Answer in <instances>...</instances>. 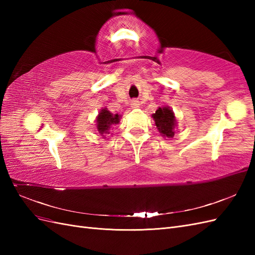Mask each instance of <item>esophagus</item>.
<instances>
[{"label": "esophagus", "instance_id": "obj_1", "mask_svg": "<svg viewBox=\"0 0 255 255\" xmlns=\"http://www.w3.org/2000/svg\"><path fill=\"white\" fill-rule=\"evenodd\" d=\"M130 105H132L133 109H137V107H139V101L134 100V101H132V103H130Z\"/></svg>", "mask_w": 255, "mask_h": 255}]
</instances>
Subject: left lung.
I'll use <instances>...</instances> for the list:
<instances>
[{
	"instance_id": "8db88e82",
	"label": "left lung",
	"mask_w": 255,
	"mask_h": 255,
	"mask_svg": "<svg viewBox=\"0 0 255 255\" xmlns=\"http://www.w3.org/2000/svg\"><path fill=\"white\" fill-rule=\"evenodd\" d=\"M152 118L161 136L165 138H173L177 122L175 115L170 107H158L156 112L152 114Z\"/></svg>"
}]
</instances>
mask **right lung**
I'll return each mask as SVG.
<instances>
[{
    "instance_id": "right-lung-1",
    "label": "right lung",
    "mask_w": 255,
    "mask_h": 255,
    "mask_svg": "<svg viewBox=\"0 0 255 255\" xmlns=\"http://www.w3.org/2000/svg\"><path fill=\"white\" fill-rule=\"evenodd\" d=\"M120 119H121V115L119 114L114 115L107 110V107H102L96 118L98 132L101 134V136L106 138L105 134H110L113 126L118 125L120 122Z\"/></svg>"
}]
</instances>
